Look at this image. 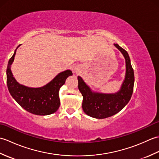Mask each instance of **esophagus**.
Segmentation results:
<instances>
[{"label": "esophagus", "mask_w": 159, "mask_h": 159, "mask_svg": "<svg viewBox=\"0 0 159 159\" xmlns=\"http://www.w3.org/2000/svg\"><path fill=\"white\" fill-rule=\"evenodd\" d=\"M74 71H75V72H76V74H78V72H79V71H78V70H76V68H75V70H74Z\"/></svg>", "instance_id": "34e87169"}]
</instances>
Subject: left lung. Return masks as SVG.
<instances>
[{"label": "left lung", "instance_id": "obj_1", "mask_svg": "<svg viewBox=\"0 0 159 159\" xmlns=\"http://www.w3.org/2000/svg\"><path fill=\"white\" fill-rule=\"evenodd\" d=\"M114 45L126 59V76L119 92L114 94L92 92L82 78L78 76L79 89L83 96L82 107L84 112L97 119H104L117 113L128 103L133 92L134 76L130 57L126 50L117 43Z\"/></svg>", "mask_w": 159, "mask_h": 159}]
</instances>
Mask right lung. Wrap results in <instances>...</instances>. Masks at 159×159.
Here are the masks:
<instances>
[{
	"label": "right lung",
	"mask_w": 159,
	"mask_h": 159,
	"mask_svg": "<svg viewBox=\"0 0 159 159\" xmlns=\"http://www.w3.org/2000/svg\"><path fill=\"white\" fill-rule=\"evenodd\" d=\"M19 46L20 45L18 48ZM16 52V50L10 58L7 68V83L10 94L23 109L29 113L38 116H47L56 112L60 106L59 89L65 84L67 78L72 75V71L67 70L59 73L49 83L42 87H27L20 85L13 76L11 65Z\"/></svg>",
	"instance_id": "1"
}]
</instances>
